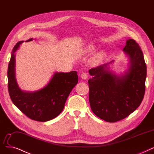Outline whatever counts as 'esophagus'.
Here are the masks:
<instances>
[{
  "label": "esophagus",
  "mask_w": 154,
  "mask_h": 154,
  "mask_svg": "<svg viewBox=\"0 0 154 154\" xmlns=\"http://www.w3.org/2000/svg\"><path fill=\"white\" fill-rule=\"evenodd\" d=\"M81 78L83 79H86L88 78V75L86 72H83L82 74L81 75Z\"/></svg>",
  "instance_id": "1"
}]
</instances>
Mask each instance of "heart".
<instances>
[{
    "instance_id": "b5f03b06",
    "label": "heart",
    "mask_w": 154,
    "mask_h": 154,
    "mask_svg": "<svg viewBox=\"0 0 154 154\" xmlns=\"http://www.w3.org/2000/svg\"><path fill=\"white\" fill-rule=\"evenodd\" d=\"M94 51V48L92 46H89L86 48V49H85V54H90L91 53H93V51ZM103 54L101 53H97L95 54L91 60V63L94 64H97L100 63L102 60H103Z\"/></svg>"
}]
</instances>
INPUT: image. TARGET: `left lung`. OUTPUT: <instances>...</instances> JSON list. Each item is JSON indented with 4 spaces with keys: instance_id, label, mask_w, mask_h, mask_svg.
Wrapping results in <instances>:
<instances>
[{
    "instance_id": "8db88e82",
    "label": "left lung",
    "mask_w": 154,
    "mask_h": 154,
    "mask_svg": "<svg viewBox=\"0 0 154 154\" xmlns=\"http://www.w3.org/2000/svg\"><path fill=\"white\" fill-rule=\"evenodd\" d=\"M123 52L128 57V68L116 75L110 70V63L89 70V101L94 114L107 122L126 118L143 100L147 66L141 48L132 39L126 42Z\"/></svg>"
}]
</instances>
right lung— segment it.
<instances>
[{
  "label": "right lung",
  "instance_id": "add662e5",
  "mask_svg": "<svg viewBox=\"0 0 154 154\" xmlns=\"http://www.w3.org/2000/svg\"><path fill=\"white\" fill-rule=\"evenodd\" d=\"M31 38L26 42L31 41ZM23 41L14 47L8 66V90L13 103L29 119L47 122L59 115L64 109L66 100L78 83L77 72H55L50 81L41 89L35 91L22 90L17 82L15 73L16 52Z\"/></svg>",
  "mask_w": 154,
  "mask_h": 154
}]
</instances>
